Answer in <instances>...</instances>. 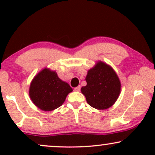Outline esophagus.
I'll return each instance as SVG.
<instances>
[{"label": "esophagus", "instance_id": "34e87169", "mask_svg": "<svg viewBox=\"0 0 155 155\" xmlns=\"http://www.w3.org/2000/svg\"><path fill=\"white\" fill-rule=\"evenodd\" d=\"M80 90H81V87L80 86H78V87H76L74 88V91H76V92H79Z\"/></svg>", "mask_w": 155, "mask_h": 155}]
</instances>
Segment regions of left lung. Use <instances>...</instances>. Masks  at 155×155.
<instances>
[{
  "instance_id": "obj_1",
  "label": "left lung",
  "mask_w": 155,
  "mask_h": 155,
  "mask_svg": "<svg viewBox=\"0 0 155 155\" xmlns=\"http://www.w3.org/2000/svg\"><path fill=\"white\" fill-rule=\"evenodd\" d=\"M87 85L81 88L87 104L98 110H105L115 104L121 91V82L113 68L97 61L87 71Z\"/></svg>"
}]
</instances>
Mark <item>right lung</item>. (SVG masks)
Masks as SVG:
<instances>
[{
    "instance_id": "obj_1",
    "label": "right lung",
    "mask_w": 155,
    "mask_h": 155,
    "mask_svg": "<svg viewBox=\"0 0 155 155\" xmlns=\"http://www.w3.org/2000/svg\"><path fill=\"white\" fill-rule=\"evenodd\" d=\"M72 91L70 85L60 79L56 71L44 68L31 81L29 96L39 109L49 111L62 106Z\"/></svg>"
}]
</instances>
